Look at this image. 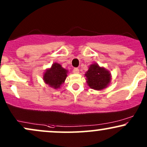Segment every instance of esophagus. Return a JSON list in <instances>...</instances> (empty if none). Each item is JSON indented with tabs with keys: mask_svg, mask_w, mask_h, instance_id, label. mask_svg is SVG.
Here are the masks:
<instances>
[{
	"mask_svg": "<svg viewBox=\"0 0 147 147\" xmlns=\"http://www.w3.org/2000/svg\"><path fill=\"white\" fill-rule=\"evenodd\" d=\"M73 72H74V73H75V74L79 73V69L77 68H75L73 69Z\"/></svg>",
	"mask_w": 147,
	"mask_h": 147,
	"instance_id": "34e87169",
	"label": "esophagus"
}]
</instances>
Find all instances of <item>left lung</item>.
<instances>
[{"label":"left lung","instance_id":"left-lung-1","mask_svg":"<svg viewBox=\"0 0 147 147\" xmlns=\"http://www.w3.org/2000/svg\"><path fill=\"white\" fill-rule=\"evenodd\" d=\"M85 76L89 87L97 90H102L107 87L111 80L110 72L97 63L90 65Z\"/></svg>","mask_w":147,"mask_h":147}]
</instances>
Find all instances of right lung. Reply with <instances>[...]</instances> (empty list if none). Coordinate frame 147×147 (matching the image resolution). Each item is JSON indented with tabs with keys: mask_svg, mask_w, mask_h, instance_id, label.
<instances>
[{
	"mask_svg": "<svg viewBox=\"0 0 147 147\" xmlns=\"http://www.w3.org/2000/svg\"><path fill=\"white\" fill-rule=\"evenodd\" d=\"M67 73L68 70L62 68L59 63H54L51 68L45 70L43 75V81L53 88H59L66 79Z\"/></svg>",
	"mask_w": 147,
	"mask_h": 147,
	"instance_id": "obj_1",
	"label": "right lung"
}]
</instances>
